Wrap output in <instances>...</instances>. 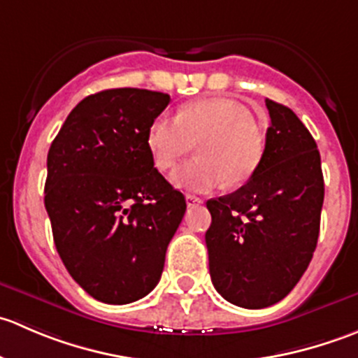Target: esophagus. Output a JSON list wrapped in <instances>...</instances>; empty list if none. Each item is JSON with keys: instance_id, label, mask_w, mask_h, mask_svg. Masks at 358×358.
Returning a JSON list of instances; mask_svg holds the SVG:
<instances>
[{"instance_id": "1", "label": "esophagus", "mask_w": 358, "mask_h": 358, "mask_svg": "<svg viewBox=\"0 0 358 358\" xmlns=\"http://www.w3.org/2000/svg\"><path fill=\"white\" fill-rule=\"evenodd\" d=\"M185 201H187V206H189V208H196V206H201L202 202H204V201L201 199V197L190 196V194L185 197Z\"/></svg>"}]
</instances>
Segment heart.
<instances>
[{"mask_svg":"<svg viewBox=\"0 0 358 358\" xmlns=\"http://www.w3.org/2000/svg\"><path fill=\"white\" fill-rule=\"evenodd\" d=\"M197 142L199 157L171 175L173 185L190 192H211L227 182L241 185L256 171L265 149L251 112L229 99L187 103L176 115H157L147 131V147L159 171L175 168Z\"/></svg>","mask_w":358,"mask_h":358,"instance_id":"1","label":"heart"}]
</instances>
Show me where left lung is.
<instances>
[{
  "label": "left lung",
  "instance_id": "obj_1",
  "mask_svg": "<svg viewBox=\"0 0 358 358\" xmlns=\"http://www.w3.org/2000/svg\"><path fill=\"white\" fill-rule=\"evenodd\" d=\"M265 102L270 126L262 162L246 185L206 202L213 286L251 310L275 305L301 279L317 248L324 202L315 140L289 107Z\"/></svg>",
  "mask_w": 358,
  "mask_h": 358
}]
</instances>
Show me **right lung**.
Wrapping results in <instances>:
<instances>
[{
  "label": "right lung",
  "instance_id": "obj_1",
  "mask_svg": "<svg viewBox=\"0 0 358 358\" xmlns=\"http://www.w3.org/2000/svg\"><path fill=\"white\" fill-rule=\"evenodd\" d=\"M169 95L114 88L83 99L46 159L55 248L90 296L126 305L149 294L187 202L154 168L147 131Z\"/></svg>",
  "mask_w": 358,
  "mask_h": 358
}]
</instances>
